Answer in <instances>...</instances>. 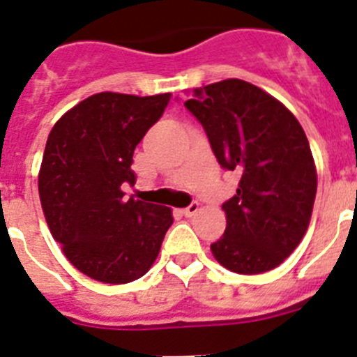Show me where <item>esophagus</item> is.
<instances>
[{
	"label": "esophagus",
	"mask_w": 357,
	"mask_h": 357,
	"mask_svg": "<svg viewBox=\"0 0 357 357\" xmlns=\"http://www.w3.org/2000/svg\"><path fill=\"white\" fill-rule=\"evenodd\" d=\"M197 211H199V202H192V204H188V206H186L181 213L185 215V217H194Z\"/></svg>",
	"instance_id": "obj_1"
}]
</instances>
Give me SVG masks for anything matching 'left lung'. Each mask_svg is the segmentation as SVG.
<instances>
[{
  "instance_id": "1",
  "label": "left lung",
  "mask_w": 357,
  "mask_h": 357,
  "mask_svg": "<svg viewBox=\"0 0 357 357\" xmlns=\"http://www.w3.org/2000/svg\"><path fill=\"white\" fill-rule=\"evenodd\" d=\"M185 108L206 131L224 171L240 174L222 204L227 226L211 243L236 274L281 265L301 243L317 195V171L303 126L284 105L243 79L195 89Z\"/></svg>"
}]
</instances>
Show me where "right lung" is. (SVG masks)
Instances as JSON below:
<instances>
[{
    "mask_svg": "<svg viewBox=\"0 0 357 357\" xmlns=\"http://www.w3.org/2000/svg\"><path fill=\"white\" fill-rule=\"evenodd\" d=\"M169 101L171 94L101 92L70 108L47 137L38 174L47 226L67 259L96 281L142 278L172 226L171 208L123 192L135 185V147Z\"/></svg>",
    "mask_w": 357,
    "mask_h": 357,
    "instance_id": "1",
    "label": "right lung"
}]
</instances>
